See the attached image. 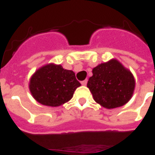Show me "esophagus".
Listing matches in <instances>:
<instances>
[{"mask_svg": "<svg viewBox=\"0 0 155 155\" xmlns=\"http://www.w3.org/2000/svg\"><path fill=\"white\" fill-rule=\"evenodd\" d=\"M81 83H82V85H83V86H86L87 83V79L83 80V81H82V82H81Z\"/></svg>", "mask_w": 155, "mask_h": 155, "instance_id": "34e87169", "label": "esophagus"}]
</instances>
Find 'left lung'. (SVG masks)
Masks as SVG:
<instances>
[{"instance_id":"1","label":"left lung","mask_w":155,"mask_h":155,"mask_svg":"<svg viewBox=\"0 0 155 155\" xmlns=\"http://www.w3.org/2000/svg\"><path fill=\"white\" fill-rule=\"evenodd\" d=\"M87 86L97 104L106 108H114L129 101L135 81L132 73L120 62L111 60L93 69V76Z\"/></svg>"}]
</instances>
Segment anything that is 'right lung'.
I'll list each match as a JSON object with an SVG mask.
<instances>
[{"label":"right lung","instance_id":"1","mask_svg":"<svg viewBox=\"0 0 155 155\" xmlns=\"http://www.w3.org/2000/svg\"><path fill=\"white\" fill-rule=\"evenodd\" d=\"M79 86L81 83L72 71L63 69L61 65L48 64L34 73L29 88L37 102L57 107L70 100Z\"/></svg>","mask_w":155,"mask_h":155}]
</instances>
